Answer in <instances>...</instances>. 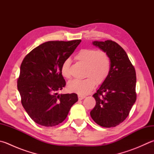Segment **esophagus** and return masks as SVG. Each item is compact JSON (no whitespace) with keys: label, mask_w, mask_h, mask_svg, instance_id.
Wrapping results in <instances>:
<instances>
[{"label":"esophagus","mask_w":154,"mask_h":154,"mask_svg":"<svg viewBox=\"0 0 154 154\" xmlns=\"http://www.w3.org/2000/svg\"><path fill=\"white\" fill-rule=\"evenodd\" d=\"M85 98V96H82V95H78V99L79 100H82Z\"/></svg>","instance_id":"34e87169"}]
</instances>
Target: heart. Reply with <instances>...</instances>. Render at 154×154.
Instances as JSON below:
<instances>
[{
  "label": "heart",
  "instance_id": "b5f03b06",
  "mask_svg": "<svg viewBox=\"0 0 154 154\" xmlns=\"http://www.w3.org/2000/svg\"><path fill=\"white\" fill-rule=\"evenodd\" d=\"M75 59L86 65L85 76L83 80L75 79L68 83V89L79 95H86L92 91L97 83L105 81L111 70V60L103 51L94 49H82L75 56ZM70 60H66L61 66V74L65 78H70Z\"/></svg>",
  "mask_w": 154,
  "mask_h": 154
}]
</instances>
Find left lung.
I'll return each mask as SVG.
<instances>
[{
    "label": "left lung",
    "instance_id": "left-lung-1",
    "mask_svg": "<svg viewBox=\"0 0 154 154\" xmlns=\"http://www.w3.org/2000/svg\"><path fill=\"white\" fill-rule=\"evenodd\" d=\"M106 52L111 60L108 77L93 94L96 105L90 112L98 125L112 127L121 123L129 115L136 100V73L128 56L115 42H92Z\"/></svg>",
    "mask_w": 154,
    "mask_h": 154
}]
</instances>
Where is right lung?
<instances>
[{
  "label": "right lung",
  "instance_id": "1",
  "mask_svg": "<svg viewBox=\"0 0 154 154\" xmlns=\"http://www.w3.org/2000/svg\"><path fill=\"white\" fill-rule=\"evenodd\" d=\"M80 42L77 39L43 43L23 60L17 88L26 112L40 125L53 127L63 122L78 101L76 94H60L58 91L66 86L61 66Z\"/></svg>",
  "mask_w": 154,
  "mask_h": 154
}]
</instances>
